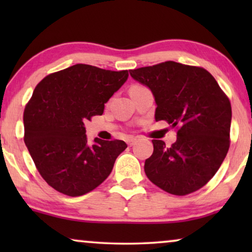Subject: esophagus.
<instances>
[{"mask_svg": "<svg viewBox=\"0 0 252 252\" xmlns=\"http://www.w3.org/2000/svg\"><path fill=\"white\" fill-rule=\"evenodd\" d=\"M135 142H136V139H133V137H130V139L127 140V144H128L129 147L134 146V144H135Z\"/></svg>", "mask_w": 252, "mask_h": 252, "instance_id": "34e87169", "label": "esophagus"}]
</instances>
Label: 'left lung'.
<instances>
[{
  "label": "left lung",
  "instance_id": "1",
  "mask_svg": "<svg viewBox=\"0 0 252 252\" xmlns=\"http://www.w3.org/2000/svg\"><path fill=\"white\" fill-rule=\"evenodd\" d=\"M129 73L153 92L156 122L165 120L177 128L171 147L153 140L154 153L144 163L148 179L177 196L204 187L229 149V98L212 74L199 66L167 61Z\"/></svg>",
  "mask_w": 252,
  "mask_h": 252
}]
</instances>
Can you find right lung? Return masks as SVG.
Instances as JSON below:
<instances>
[{
    "mask_svg": "<svg viewBox=\"0 0 252 252\" xmlns=\"http://www.w3.org/2000/svg\"><path fill=\"white\" fill-rule=\"evenodd\" d=\"M127 78V70L75 64L36 85L24 110V141L41 177L55 190L77 197L111 173L127 144L96 137L89 146L85 123L102 115L104 103Z\"/></svg>",
    "mask_w": 252,
    "mask_h": 252,
    "instance_id": "right-lung-1",
    "label": "right lung"
}]
</instances>
